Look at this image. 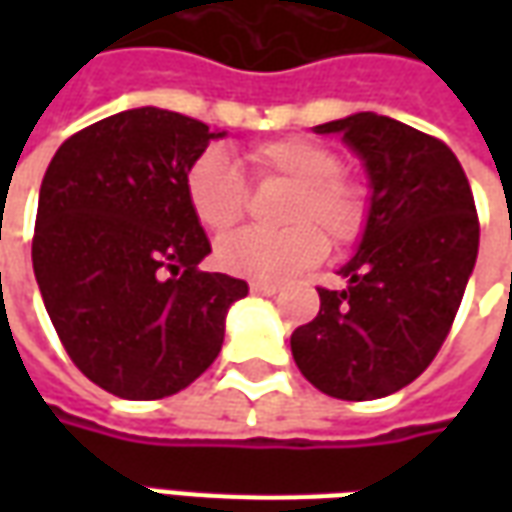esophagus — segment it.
I'll return each instance as SVG.
<instances>
[{
  "label": "esophagus",
  "mask_w": 512,
  "mask_h": 512,
  "mask_svg": "<svg viewBox=\"0 0 512 512\" xmlns=\"http://www.w3.org/2000/svg\"><path fill=\"white\" fill-rule=\"evenodd\" d=\"M249 290H252L255 296H274V293H279V285H268V282H252V285H249Z\"/></svg>",
  "instance_id": "1"
}]
</instances>
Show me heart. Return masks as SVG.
<instances>
[{
	"label": "heart",
	"instance_id": "b5f03b06",
	"mask_svg": "<svg viewBox=\"0 0 512 512\" xmlns=\"http://www.w3.org/2000/svg\"><path fill=\"white\" fill-rule=\"evenodd\" d=\"M246 161L257 180H282L293 186L282 211V222L290 227L277 233L238 230L222 238L216 260L224 271L277 285L321 263L326 255L321 229L337 244H348L362 233L367 191L359 180L340 172V156L329 145L285 136L252 145ZM186 200L205 230L224 233L246 213L249 189L244 172L224 150L208 147L189 164Z\"/></svg>",
	"mask_w": 512,
	"mask_h": 512
}]
</instances>
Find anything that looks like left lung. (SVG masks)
Returning <instances> with one entry per match:
<instances>
[{"label": "left lung", "instance_id": "8db88e82", "mask_svg": "<svg viewBox=\"0 0 512 512\" xmlns=\"http://www.w3.org/2000/svg\"><path fill=\"white\" fill-rule=\"evenodd\" d=\"M365 164L370 205L345 290L290 334L301 376L340 400H376L411 384L439 354L472 277L480 224L461 161L436 136L376 112L315 126Z\"/></svg>", "mask_w": 512, "mask_h": 512}]
</instances>
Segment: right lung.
<instances>
[{"label": "right lung", "instance_id": "add662e5", "mask_svg": "<svg viewBox=\"0 0 512 512\" xmlns=\"http://www.w3.org/2000/svg\"><path fill=\"white\" fill-rule=\"evenodd\" d=\"M194 117L139 106L65 139L40 183L32 268L73 365L126 400L200 378L249 285L200 271L211 241L186 172L211 139Z\"/></svg>", "mask_w": 512, "mask_h": 512}]
</instances>
